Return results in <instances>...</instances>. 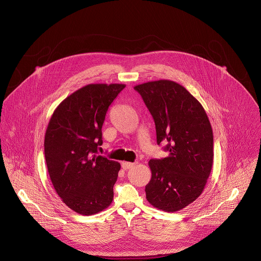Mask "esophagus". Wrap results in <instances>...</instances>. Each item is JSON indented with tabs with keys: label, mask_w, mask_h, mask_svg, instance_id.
Returning <instances> with one entry per match:
<instances>
[{
	"label": "esophagus",
	"mask_w": 261,
	"mask_h": 261,
	"mask_svg": "<svg viewBox=\"0 0 261 261\" xmlns=\"http://www.w3.org/2000/svg\"><path fill=\"white\" fill-rule=\"evenodd\" d=\"M135 166V163H128V162H123L121 164V167L123 170H128Z\"/></svg>",
	"instance_id": "esophagus-1"
}]
</instances>
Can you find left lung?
Wrapping results in <instances>:
<instances>
[{
    "label": "left lung",
    "instance_id": "8db88e82",
    "mask_svg": "<svg viewBox=\"0 0 261 261\" xmlns=\"http://www.w3.org/2000/svg\"><path fill=\"white\" fill-rule=\"evenodd\" d=\"M149 110L156 144L169 155L149 162L151 179L147 200L163 211L176 212L203 192L213 165V132L201 103L177 82L156 80L135 86Z\"/></svg>",
    "mask_w": 261,
    "mask_h": 261
}]
</instances>
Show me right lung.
<instances>
[{"label": "right lung", "mask_w": 261, "mask_h": 261, "mask_svg": "<svg viewBox=\"0 0 261 261\" xmlns=\"http://www.w3.org/2000/svg\"><path fill=\"white\" fill-rule=\"evenodd\" d=\"M124 87L88 84L66 97L48 123L44 141L48 173L58 196L78 214H96L112 202L120 165L97 151L106 114Z\"/></svg>", "instance_id": "obj_1"}]
</instances>
